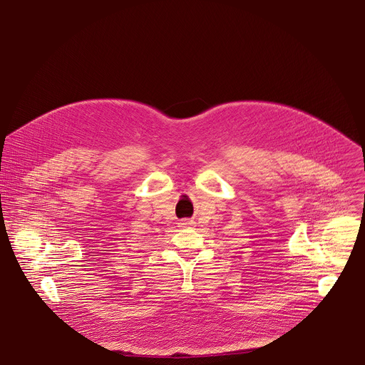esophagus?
Masks as SVG:
<instances>
[{"label": "esophagus", "instance_id": "esophagus-1", "mask_svg": "<svg viewBox=\"0 0 365 365\" xmlns=\"http://www.w3.org/2000/svg\"><path fill=\"white\" fill-rule=\"evenodd\" d=\"M179 225H180V227H190V225H192V222L185 220V221H180V222H179Z\"/></svg>", "mask_w": 365, "mask_h": 365}]
</instances>
